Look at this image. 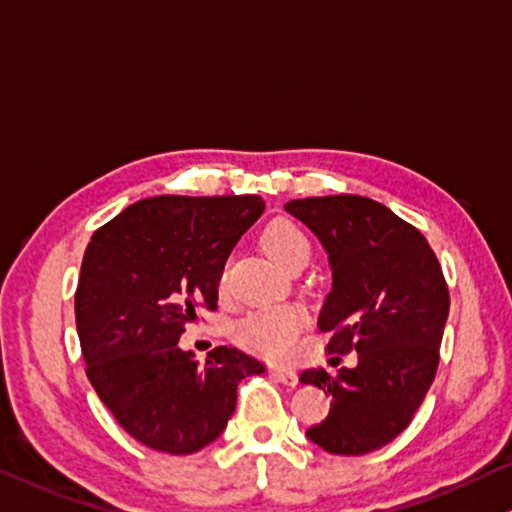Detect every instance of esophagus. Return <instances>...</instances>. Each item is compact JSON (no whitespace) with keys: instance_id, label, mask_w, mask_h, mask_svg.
<instances>
[{"instance_id":"obj_1","label":"esophagus","mask_w":512,"mask_h":512,"mask_svg":"<svg viewBox=\"0 0 512 512\" xmlns=\"http://www.w3.org/2000/svg\"><path fill=\"white\" fill-rule=\"evenodd\" d=\"M272 377L281 384H286V387H295L297 384V373L293 371V368H283V366H274L272 368Z\"/></svg>"}]
</instances>
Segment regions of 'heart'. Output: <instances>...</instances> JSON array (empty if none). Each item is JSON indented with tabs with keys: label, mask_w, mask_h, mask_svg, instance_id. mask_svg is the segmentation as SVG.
<instances>
[{
	"label": "heart",
	"mask_w": 512,
	"mask_h": 512,
	"mask_svg": "<svg viewBox=\"0 0 512 512\" xmlns=\"http://www.w3.org/2000/svg\"><path fill=\"white\" fill-rule=\"evenodd\" d=\"M263 247L283 267L297 256H309L311 251L302 229H297L293 222H286V219H279V222L267 226L263 233ZM226 283H229V272L224 267L222 274H219V290H226ZM304 325L306 313L300 306L279 304L247 316L235 327V338H238L242 348H247L258 357L283 361L293 357Z\"/></svg>",
	"instance_id": "obj_1"
}]
</instances>
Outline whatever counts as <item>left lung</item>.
I'll use <instances>...</instances> for the list:
<instances>
[{
    "mask_svg": "<svg viewBox=\"0 0 512 512\" xmlns=\"http://www.w3.org/2000/svg\"><path fill=\"white\" fill-rule=\"evenodd\" d=\"M283 210L327 251L332 290L318 316L327 350L357 352L355 368L300 375L332 396L306 437L334 455L377 451L410 426L435 380L448 318L442 267L412 224L366 196H311Z\"/></svg>",
    "mask_w": 512,
    "mask_h": 512,
    "instance_id": "left-lung-1",
    "label": "left lung"
}]
</instances>
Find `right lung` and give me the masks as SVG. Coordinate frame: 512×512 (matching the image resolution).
<instances>
[{
	"label": "right lung",
	"instance_id": "add662e5",
	"mask_svg": "<svg viewBox=\"0 0 512 512\" xmlns=\"http://www.w3.org/2000/svg\"><path fill=\"white\" fill-rule=\"evenodd\" d=\"M261 196H153L93 233L75 293L86 375L114 419L153 451L187 455L222 435L238 384L263 361L219 345L199 364L178 338L217 309L219 274L263 215Z\"/></svg>",
	"mask_w": 512,
	"mask_h": 512
}]
</instances>
